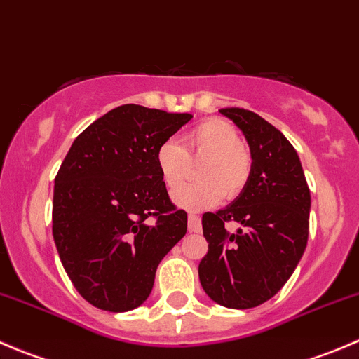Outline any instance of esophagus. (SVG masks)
<instances>
[{
	"label": "esophagus",
	"mask_w": 359,
	"mask_h": 359,
	"mask_svg": "<svg viewBox=\"0 0 359 359\" xmlns=\"http://www.w3.org/2000/svg\"><path fill=\"white\" fill-rule=\"evenodd\" d=\"M187 227H189L191 233H200L201 229V222H200V217L196 213L191 212L189 217H187Z\"/></svg>",
	"instance_id": "esophagus-1"
}]
</instances>
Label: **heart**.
Returning <instances> with one entry per match:
<instances>
[{
    "mask_svg": "<svg viewBox=\"0 0 359 359\" xmlns=\"http://www.w3.org/2000/svg\"><path fill=\"white\" fill-rule=\"evenodd\" d=\"M182 144L166 140L158 147L156 165L163 182L176 187L190 169V159L203 163L198 170L201 183L173 191V201L189 210L212 206L220 196H238L252 173V158L241 135L231 123L212 118L184 133Z\"/></svg>",
    "mask_w": 359,
    "mask_h": 359,
    "instance_id": "1",
    "label": "heart"
}]
</instances>
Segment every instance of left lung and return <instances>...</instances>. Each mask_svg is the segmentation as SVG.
Here are the masks:
<instances>
[{"label":"left lung","instance_id":"1","mask_svg":"<svg viewBox=\"0 0 359 359\" xmlns=\"http://www.w3.org/2000/svg\"><path fill=\"white\" fill-rule=\"evenodd\" d=\"M243 132L252 153L250 179L229 206L203 213L208 252L198 274L212 300L231 309L257 307L276 295L302 259L309 236L311 193L297 151L255 112L220 109ZM236 222V233L225 229Z\"/></svg>","mask_w":359,"mask_h":359}]
</instances>
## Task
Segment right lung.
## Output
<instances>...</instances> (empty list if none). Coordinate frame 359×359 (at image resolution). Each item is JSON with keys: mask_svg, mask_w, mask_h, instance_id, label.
Wrapping results in <instances>:
<instances>
[{"mask_svg": "<svg viewBox=\"0 0 359 359\" xmlns=\"http://www.w3.org/2000/svg\"><path fill=\"white\" fill-rule=\"evenodd\" d=\"M193 114L125 104L86 126L60 165L52 233L79 295L125 313L149 297L158 264L187 231L170 200L158 147Z\"/></svg>", "mask_w": 359, "mask_h": 359, "instance_id": "obj_1", "label": "right lung"}]
</instances>
